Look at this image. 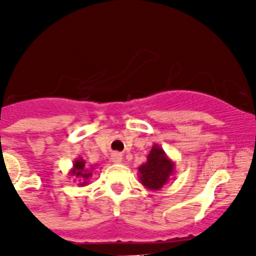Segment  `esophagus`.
<instances>
[{"instance_id":"esophagus-1","label":"esophagus","mask_w":256,"mask_h":256,"mask_svg":"<svg viewBox=\"0 0 256 256\" xmlns=\"http://www.w3.org/2000/svg\"><path fill=\"white\" fill-rule=\"evenodd\" d=\"M110 160H112V164H121V162H122V156H121V154H118V152H114L112 157H110Z\"/></svg>"}]
</instances>
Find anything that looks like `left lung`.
<instances>
[{
  "label": "left lung",
  "instance_id": "obj_1",
  "mask_svg": "<svg viewBox=\"0 0 256 256\" xmlns=\"http://www.w3.org/2000/svg\"><path fill=\"white\" fill-rule=\"evenodd\" d=\"M176 174V164L160 144H154L144 164L138 167V180L148 190H160Z\"/></svg>",
  "mask_w": 256,
  "mask_h": 256
}]
</instances>
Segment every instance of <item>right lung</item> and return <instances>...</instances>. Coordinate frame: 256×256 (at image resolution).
Instances as JSON below:
<instances>
[{"label": "right lung", "mask_w": 256, "mask_h": 256, "mask_svg": "<svg viewBox=\"0 0 256 256\" xmlns=\"http://www.w3.org/2000/svg\"><path fill=\"white\" fill-rule=\"evenodd\" d=\"M95 171V164H85V160H82V157H78L76 160H74L73 167H72L70 174L72 177H74L78 180V186H86L89 183L90 178L92 177V174Z\"/></svg>", "instance_id": "right-lung-1"}]
</instances>
